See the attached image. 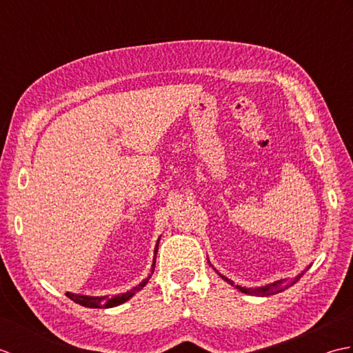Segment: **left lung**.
Wrapping results in <instances>:
<instances>
[{
    "label": "left lung",
    "instance_id": "1",
    "mask_svg": "<svg viewBox=\"0 0 353 353\" xmlns=\"http://www.w3.org/2000/svg\"><path fill=\"white\" fill-rule=\"evenodd\" d=\"M220 274V273H219ZM224 281L229 282L230 285H234V282H232L230 279H228L226 276L220 274ZM303 276V273H301L299 276H296L294 279H281V281H276L273 283H268V285H264V287H256V288H245V287H239V285H236V288L241 291V292H245V294H250V296H272V294H277V292H282L287 288H290L291 285H294L301 277Z\"/></svg>",
    "mask_w": 353,
    "mask_h": 353
}]
</instances>
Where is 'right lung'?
Instances as JSON below:
<instances>
[{
  "label": "right lung",
  "instance_id": "1",
  "mask_svg": "<svg viewBox=\"0 0 353 353\" xmlns=\"http://www.w3.org/2000/svg\"><path fill=\"white\" fill-rule=\"evenodd\" d=\"M157 247H159V239H157L156 247H154V262H156ZM154 262H153V265H154ZM153 270H154V267H153ZM152 273H153V272H152ZM150 277H152V274H150L148 277H145V279L142 281V282L138 285V287H134V288H132L130 291L123 292V294H118V296H114V297H110V299H109L108 296H97V297H94V296L74 294V292H66V296H68V297L71 299V301H74L76 303H79V305H81V306H86V308H114V306H118V305H121V303L127 302L130 297L134 296V292H138V291H141L142 288H144Z\"/></svg>",
  "mask_w": 353,
  "mask_h": 353
}]
</instances>
